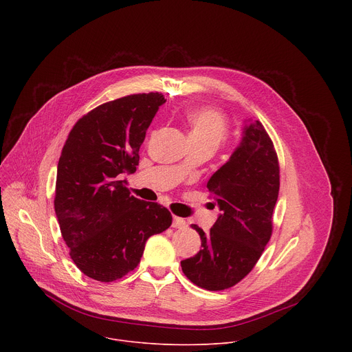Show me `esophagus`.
<instances>
[{
    "label": "esophagus",
    "mask_w": 352,
    "mask_h": 352,
    "mask_svg": "<svg viewBox=\"0 0 352 352\" xmlns=\"http://www.w3.org/2000/svg\"><path fill=\"white\" fill-rule=\"evenodd\" d=\"M173 227L174 228H184V227H186V221L184 219H181V217H174Z\"/></svg>",
    "instance_id": "obj_1"
}]
</instances>
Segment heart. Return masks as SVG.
Here are the masks:
<instances>
[{
    "mask_svg": "<svg viewBox=\"0 0 352 352\" xmlns=\"http://www.w3.org/2000/svg\"><path fill=\"white\" fill-rule=\"evenodd\" d=\"M190 142L206 143L217 148L227 136L228 124L226 117L213 109L197 107L186 113Z\"/></svg>",
    "mask_w": 352,
    "mask_h": 352,
    "instance_id": "1",
    "label": "heart"
}]
</instances>
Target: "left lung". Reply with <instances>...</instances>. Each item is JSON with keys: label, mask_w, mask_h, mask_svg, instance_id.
<instances>
[{"label": "left lung", "mask_w": 352, "mask_h": 352, "mask_svg": "<svg viewBox=\"0 0 352 352\" xmlns=\"http://www.w3.org/2000/svg\"><path fill=\"white\" fill-rule=\"evenodd\" d=\"M208 189L221 213L208 234L192 224L202 249L181 267L197 287L221 291L254 269L273 231L280 168L273 142L259 121L243 126L239 146L210 177Z\"/></svg>", "instance_id": "obj_1"}]
</instances>
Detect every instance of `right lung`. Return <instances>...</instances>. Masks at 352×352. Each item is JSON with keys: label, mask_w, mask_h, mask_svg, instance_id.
Returning a JSON list of instances; mask_svg holds the SVG:
<instances>
[{"label": "right lung", "mask_w": 352, "mask_h": 352, "mask_svg": "<svg viewBox=\"0 0 352 352\" xmlns=\"http://www.w3.org/2000/svg\"><path fill=\"white\" fill-rule=\"evenodd\" d=\"M164 103L157 91L104 103L74 125L63 147L54 209L71 259L93 280L132 272L148 236L173 223L162 205L131 196L122 179L136 171L146 131Z\"/></svg>", "instance_id": "obj_1"}]
</instances>
